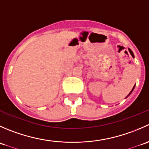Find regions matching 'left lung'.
I'll return each mask as SVG.
<instances>
[{
    "label": "left lung",
    "instance_id": "1",
    "mask_svg": "<svg viewBox=\"0 0 149 149\" xmlns=\"http://www.w3.org/2000/svg\"><path fill=\"white\" fill-rule=\"evenodd\" d=\"M128 50H129V52H130V55H132V57H133V58H134V54H133V51H132V50H131V49H130V48H128ZM135 86H136V85H135ZM135 86H133V89H132V90H131V91H130V93H129V94H127V97H126V98H127V97H129V96H130V94H131V93H132V92H133V89H134V88H135Z\"/></svg>",
    "mask_w": 149,
    "mask_h": 149
}]
</instances>
